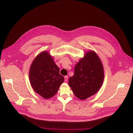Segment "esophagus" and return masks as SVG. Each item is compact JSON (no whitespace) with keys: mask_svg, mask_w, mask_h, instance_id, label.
Segmentation results:
<instances>
[{"mask_svg":"<svg viewBox=\"0 0 133 133\" xmlns=\"http://www.w3.org/2000/svg\"><path fill=\"white\" fill-rule=\"evenodd\" d=\"M64 78H65V82H67V81H68V76H65Z\"/></svg>","mask_w":133,"mask_h":133,"instance_id":"obj_1","label":"esophagus"}]
</instances>
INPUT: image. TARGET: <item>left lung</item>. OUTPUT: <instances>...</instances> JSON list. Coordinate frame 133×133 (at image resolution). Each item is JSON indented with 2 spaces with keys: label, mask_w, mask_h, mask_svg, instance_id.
<instances>
[{
  "label": "left lung",
  "mask_w": 133,
  "mask_h": 133,
  "mask_svg": "<svg viewBox=\"0 0 133 133\" xmlns=\"http://www.w3.org/2000/svg\"><path fill=\"white\" fill-rule=\"evenodd\" d=\"M103 78V66L99 57L94 52L89 51L75 65L74 75L69 78L68 83L74 95L85 100L98 91Z\"/></svg>",
  "instance_id": "left-lung-1"
}]
</instances>
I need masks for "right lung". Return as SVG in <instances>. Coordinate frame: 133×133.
Segmentation results:
<instances>
[{"label": "right lung", "mask_w": 133, "mask_h": 133, "mask_svg": "<svg viewBox=\"0 0 133 133\" xmlns=\"http://www.w3.org/2000/svg\"><path fill=\"white\" fill-rule=\"evenodd\" d=\"M29 76L34 91L45 99L53 96L64 81L59 67L47 52L41 53L33 60Z\"/></svg>", "instance_id": "1"}]
</instances>
